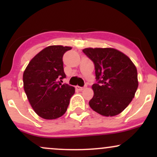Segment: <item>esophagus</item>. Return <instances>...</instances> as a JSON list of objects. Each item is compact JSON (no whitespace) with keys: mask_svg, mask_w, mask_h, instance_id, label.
Here are the masks:
<instances>
[{"mask_svg":"<svg viewBox=\"0 0 157 157\" xmlns=\"http://www.w3.org/2000/svg\"><path fill=\"white\" fill-rule=\"evenodd\" d=\"M76 89L77 90V91H82V90L84 89V87H80V86H76Z\"/></svg>","mask_w":157,"mask_h":157,"instance_id":"obj_1","label":"esophagus"}]
</instances>
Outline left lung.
I'll return each instance as SVG.
<instances>
[{
  "label": "left lung",
  "instance_id": "left-lung-1",
  "mask_svg": "<svg viewBox=\"0 0 157 157\" xmlns=\"http://www.w3.org/2000/svg\"><path fill=\"white\" fill-rule=\"evenodd\" d=\"M93 61L97 83L90 107L102 116L117 115L130 104L138 88L137 70L128 56L112 48H86Z\"/></svg>",
  "mask_w": 157,
  "mask_h": 157
}]
</instances>
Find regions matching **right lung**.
I'll use <instances>...</instances> for the list:
<instances>
[{
	"mask_svg": "<svg viewBox=\"0 0 157 157\" xmlns=\"http://www.w3.org/2000/svg\"><path fill=\"white\" fill-rule=\"evenodd\" d=\"M71 49L69 46H48L32 59L23 72L29 102L35 113L46 120L63 116L75 92L73 86L58 83V80L66 77L63 56Z\"/></svg>",
	"mask_w": 157,
	"mask_h": 157,
	"instance_id": "add662e5",
	"label": "right lung"
}]
</instances>
